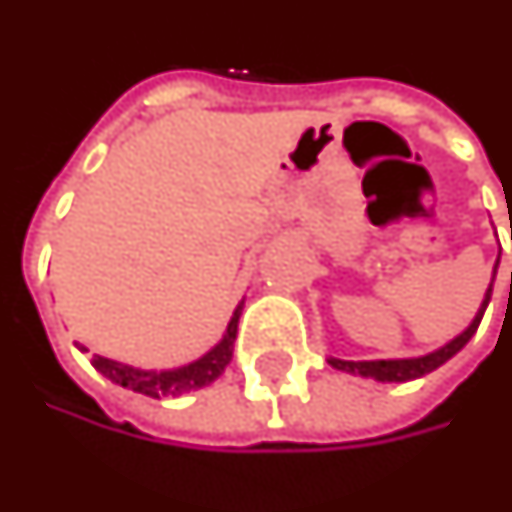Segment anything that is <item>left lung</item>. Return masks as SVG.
Listing matches in <instances>:
<instances>
[{"label": "left lung", "instance_id": "obj_1", "mask_svg": "<svg viewBox=\"0 0 512 512\" xmlns=\"http://www.w3.org/2000/svg\"><path fill=\"white\" fill-rule=\"evenodd\" d=\"M496 266H499V260H496ZM496 266H493V277H496ZM491 291H493V280L491 285H488V291H485V299H482V305L480 310H477L474 321H471V324H468L466 330L460 332L457 338H452L446 346L435 349V352H430V355L405 357V360H338V357H330V366L338 368V371H349V374H360V377H371V380H380V382L418 380V377H424V374H430V371H435L438 366H443L449 357H455L457 352L471 341V335L477 332L482 316H485V307H488V302H491Z\"/></svg>", "mask_w": 512, "mask_h": 512}]
</instances>
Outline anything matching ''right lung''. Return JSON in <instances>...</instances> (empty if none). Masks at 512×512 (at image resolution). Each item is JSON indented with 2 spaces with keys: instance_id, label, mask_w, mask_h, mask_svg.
<instances>
[{
  "instance_id": "1",
  "label": "right lung",
  "mask_w": 512,
  "mask_h": 512,
  "mask_svg": "<svg viewBox=\"0 0 512 512\" xmlns=\"http://www.w3.org/2000/svg\"><path fill=\"white\" fill-rule=\"evenodd\" d=\"M241 310H244V302L235 307L230 324H227V332L207 355H202L194 363L180 368H171V371H144V368L127 366V363H119V360H110V357L94 355V368L99 374H105L107 380L116 382L121 388H130L135 393H144V396H152V399H163V396H180V393L196 391V388H205L213 380H219L224 374V368L230 366L232 360V343H235V335H238V318H241ZM80 346V343H77ZM82 352H88L85 346H80Z\"/></svg>"
}]
</instances>
